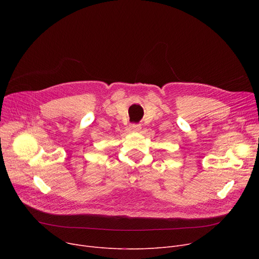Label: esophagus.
I'll return each mask as SVG.
<instances>
[{
	"label": "esophagus",
	"instance_id": "34e87169",
	"mask_svg": "<svg viewBox=\"0 0 259 259\" xmlns=\"http://www.w3.org/2000/svg\"><path fill=\"white\" fill-rule=\"evenodd\" d=\"M130 128L133 131H140L142 129V126H141V124H131Z\"/></svg>",
	"mask_w": 259,
	"mask_h": 259
}]
</instances>
